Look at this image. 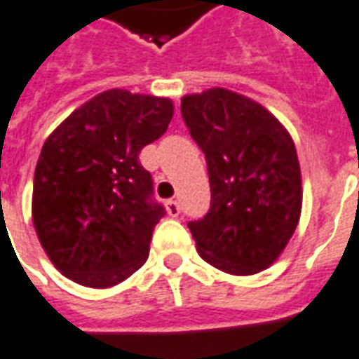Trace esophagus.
Masks as SVG:
<instances>
[{"label": "esophagus", "instance_id": "1", "mask_svg": "<svg viewBox=\"0 0 359 359\" xmlns=\"http://www.w3.org/2000/svg\"><path fill=\"white\" fill-rule=\"evenodd\" d=\"M165 211L170 217H177L180 215V203L174 201V199H170V201H165Z\"/></svg>", "mask_w": 359, "mask_h": 359}]
</instances>
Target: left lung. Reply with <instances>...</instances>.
<instances>
[{"label": "left lung", "instance_id": "obj_1", "mask_svg": "<svg viewBox=\"0 0 359 359\" xmlns=\"http://www.w3.org/2000/svg\"><path fill=\"white\" fill-rule=\"evenodd\" d=\"M182 117L203 150L211 207L187 226L199 256L232 276L269 268L297 229L303 205L297 150L287 128L224 88L185 95Z\"/></svg>", "mask_w": 359, "mask_h": 359}]
</instances>
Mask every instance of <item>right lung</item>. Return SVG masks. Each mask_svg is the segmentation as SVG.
Returning <instances> with one entry per match:
<instances>
[{
	"instance_id": "obj_1",
	"label": "right lung",
	"mask_w": 359,
	"mask_h": 359,
	"mask_svg": "<svg viewBox=\"0 0 359 359\" xmlns=\"http://www.w3.org/2000/svg\"><path fill=\"white\" fill-rule=\"evenodd\" d=\"M174 117L168 97L109 90L46 138L33 185V224L54 268L86 287H113L148 258L165 215L140 150Z\"/></svg>"
}]
</instances>
